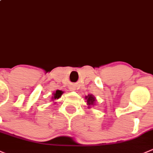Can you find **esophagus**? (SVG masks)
<instances>
[{
	"mask_svg": "<svg viewBox=\"0 0 153 153\" xmlns=\"http://www.w3.org/2000/svg\"><path fill=\"white\" fill-rule=\"evenodd\" d=\"M69 89H70V90H72V91H75V87L74 85H71L70 87H69Z\"/></svg>",
	"mask_w": 153,
	"mask_h": 153,
	"instance_id": "34e87169",
	"label": "esophagus"
}]
</instances>
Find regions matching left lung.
<instances>
[{
  "label": "left lung",
  "instance_id": "obj_1",
  "mask_svg": "<svg viewBox=\"0 0 153 153\" xmlns=\"http://www.w3.org/2000/svg\"><path fill=\"white\" fill-rule=\"evenodd\" d=\"M85 99H87V105H88V108H90L91 105H94L95 102H96V98L93 95H88L87 96H85Z\"/></svg>",
  "mask_w": 153,
  "mask_h": 153
}]
</instances>
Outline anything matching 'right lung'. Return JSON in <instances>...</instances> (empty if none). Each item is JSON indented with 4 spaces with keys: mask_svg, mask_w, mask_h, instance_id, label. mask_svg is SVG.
<instances>
[{
    "mask_svg": "<svg viewBox=\"0 0 153 153\" xmlns=\"http://www.w3.org/2000/svg\"><path fill=\"white\" fill-rule=\"evenodd\" d=\"M63 92L61 91V90H56V91L53 93V96L51 97L52 101H54L55 99H58L59 98L62 96V94H63Z\"/></svg>",
    "mask_w": 153,
    "mask_h": 153,
    "instance_id": "add662e5",
    "label": "right lung"
}]
</instances>
